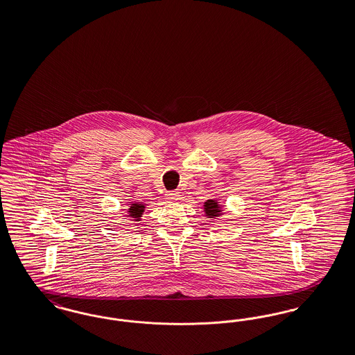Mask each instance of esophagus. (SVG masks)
Masks as SVG:
<instances>
[{"instance_id": "1", "label": "esophagus", "mask_w": 355, "mask_h": 355, "mask_svg": "<svg viewBox=\"0 0 355 355\" xmlns=\"http://www.w3.org/2000/svg\"><path fill=\"white\" fill-rule=\"evenodd\" d=\"M166 198H168V201H178L180 200V193L178 191H168L166 193Z\"/></svg>"}]
</instances>
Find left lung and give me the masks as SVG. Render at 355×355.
<instances>
[{
    "label": "left lung",
    "instance_id": "obj_1",
    "mask_svg": "<svg viewBox=\"0 0 355 355\" xmlns=\"http://www.w3.org/2000/svg\"><path fill=\"white\" fill-rule=\"evenodd\" d=\"M205 210L207 211L206 214L207 216H216L217 213H218V205L216 201H207V202L205 203Z\"/></svg>",
    "mask_w": 355,
    "mask_h": 355
}]
</instances>
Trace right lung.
<instances>
[{
  "mask_svg": "<svg viewBox=\"0 0 355 355\" xmlns=\"http://www.w3.org/2000/svg\"><path fill=\"white\" fill-rule=\"evenodd\" d=\"M130 211V214H132V217H135V218H139V216L142 214V211H144V205H141V203H135L130 209H129Z\"/></svg>",
  "mask_w": 355,
  "mask_h": 355,
  "instance_id": "add662e5",
  "label": "right lung"
}]
</instances>
